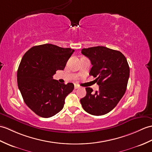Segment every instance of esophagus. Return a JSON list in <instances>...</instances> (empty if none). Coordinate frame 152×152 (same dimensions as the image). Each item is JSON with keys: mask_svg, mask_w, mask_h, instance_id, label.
Here are the masks:
<instances>
[{"mask_svg": "<svg viewBox=\"0 0 152 152\" xmlns=\"http://www.w3.org/2000/svg\"><path fill=\"white\" fill-rule=\"evenodd\" d=\"M79 87H79L78 85H77V84H75V89H78Z\"/></svg>", "mask_w": 152, "mask_h": 152, "instance_id": "34e87169", "label": "esophagus"}]
</instances>
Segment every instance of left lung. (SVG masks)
Returning <instances> with one entry per match:
<instances>
[{"mask_svg": "<svg viewBox=\"0 0 152 152\" xmlns=\"http://www.w3.org/2000/svg\"><path fill=\"white\" fill-rule=\"evenodd\" d=\"M82 54L90 59L93 66L89 75L96 77L99 91L93 93L86 88V96L80 100L88 113L100 116L115 107L126 91L129 67L125 56L120 51L105 47L83 48Z\"/></svg>", "mask_w": 152, "mask_h": 152, "instance_id": "1", "label": "left lung"}]
</instances>
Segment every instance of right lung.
<instances>
[{
  "label": "right lung",
  "mask_w": 152,
  "mask_h": 152,
  "mask_svg": "<svg viewBox=\"0 0 152 152\" xmlns=\"http://www.w3.org/2000/svg\"><path fill=\"white\" fill-rule=\"evenodd\" d=\"M74 52L44 44L31 47L23 56L17 70V84L24 102L36 115L49 118L63 108L66 96L75 86L60 83L52 79L53 75L65 69Z\"/></svg>",
  "instance_id": "right-lung-1"
}]
</instances>
